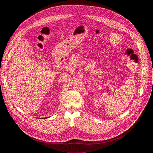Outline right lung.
Returning a JSON list of instances; mask_svg holds the SVG:
<instances>
[{
  "label": "right lung",
  "instance_id": "obj_1",
  "mask_svg": "<svg viewBox=\"0 0 153 153\" xmlns=\"http://www.w3.org/2000/svg\"><path fill=\"white\" fill-rule=\"evenodd\" d=\"M44 119H45V118H44Z\"/></svg>",
  "mask_w": 153,
  "mask_h": 153
}]
</instances>
